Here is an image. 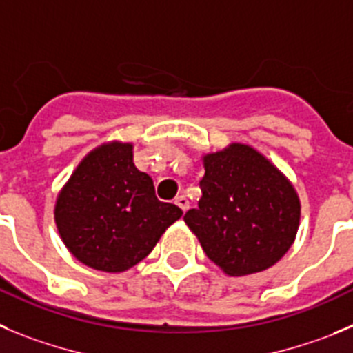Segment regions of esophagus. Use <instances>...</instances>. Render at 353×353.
<instances>
[{"label": "esophagus", "instance_id": "34e87169", "mask_svg": "<svg viewBox=\"0 0 353 353\" xmlns=\"http://www.w3.org/2000/svg\"><path fill=\"white\" fill-rule=\"evenodd\" d=\"M174 202H176V205H179V209L181 211H188L190 209V200L186 199V196L184 195H179V196H176V200H174Z\"/></svg>", "mask_w": 353, "mask_h": 353}]
</instances>
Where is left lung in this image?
I'll use <instances>...</instances> for the list:
<instances>
[{
    "label": "left lung",
    "mask_w": 353,
    "mask_h": 353,
    "mask_svg": "<svg viewBox=\"0 0 353 353\" xmlns=\"http://www.w3.org/2000/svg\"><path fill=\"white\" fill-rule=\"evenodd\" d=\"M199 208L184 221L209 260L228 276L260 272L278 262L299 228L301 204L290 181L250 145L204 157Z\"/></svg>",
    "instance_id": "obj_1"
}]
</instances>
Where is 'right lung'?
<instances>
[{
  "label": "right lung",
  "instance_id": "right-lung-1",
  "mask_svg": "<svg viewBox=\"0 0 353 353\" xmlns=\"http://www.w3.org/2000/svg\"><path fill=\"white\" fill-rule=\"evenodd\" d=\"M183 211L154 195L153 179L133 163L132 144L101 145L82 160L56 204V225L88 268L121 272L151 253Z\"/></svg>",
  "mask_w": 353,
  "mask_h": 353
}]
</instances>
